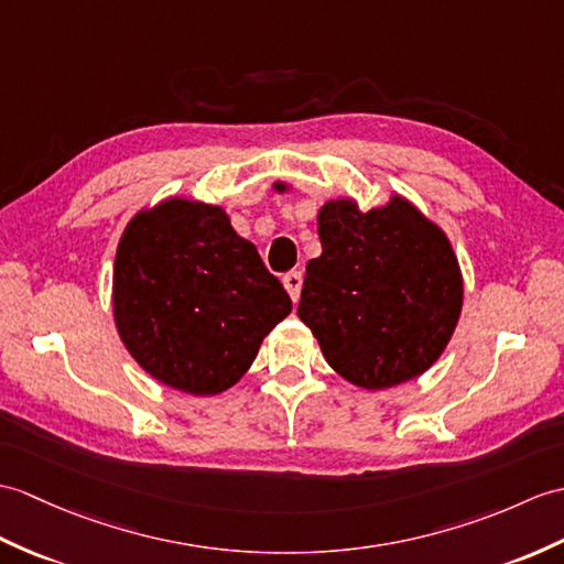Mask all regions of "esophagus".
I'll use <instances>...</instances> for the list:
<instances>
[{"label":"esophagus","mask_w":564,"mask_h":564,"mask_svg":"<svg viewBox=\"0 0 564 564\" xmlns=\"http://www.w3.org/2000/svg\"><path fill=\"white\" fill-rule=\"evenodd\" d=\"M283 285H285V291H288V295H291L293 303H297L300 291H303V271H295V269L288 271L283 276Z\"/></svg>","instance_id":"34e87169"}]
</instances>
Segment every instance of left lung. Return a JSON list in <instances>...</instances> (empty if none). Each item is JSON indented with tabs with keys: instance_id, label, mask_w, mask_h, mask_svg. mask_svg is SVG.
<instances>
[{
	"instance_id": "8db88e82",
	"label": "left lung",
	"mask_w": 564,
	"mask_h": 564,
	"mask_svg": "<svg viewBox=\"0 0 564 564\" xmlns=\"http://www.w3.org/2000/svg\"><path fill=\"white\" fill-rule=\"evenodd\" d=\"M319 240L297 317L326 362L362 389L423 375L449 344L464 300L447 235L394 196L368 214L348 199L324 204Z\"/></svg>"
}]
</instances>
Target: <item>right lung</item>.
<instances>
[{
	"instance_id": "add662e5",
	"label": "right lung",
	"mask_w": 564,
	"mask_h": 564,
	"mask_svg": "<svg viewBox=\"0 0 564 564\" xmlns=\"http://www.w3.org/2000/svg\"><path fill=\"white\" fill-rule=\"evenodd\" d=\"M115 322L159 382L218 394L247 372L264 336L293 310L257 247L226 212L163 202L129 223L115 257Z\"/></svg>"
}]
</instances>
